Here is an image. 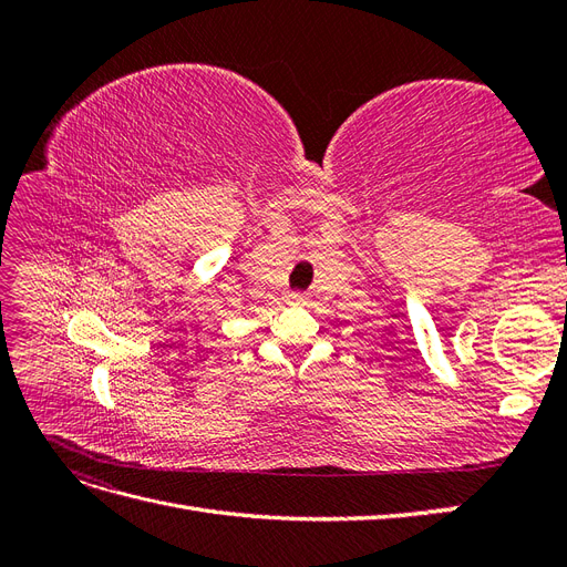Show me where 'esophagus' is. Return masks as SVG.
I'll use <instances>...</instances> for the list:
<instances>
[{"label":"esophagus","instance_id":"esophagus-1","mask_svg":"<svg viewBox=\"0 0 567 567\" xmlns=\"http://www.w3.org/2000/svg\"><path fill=\"white\" fill-rule=\"evenodd\" d=\"M290 300H293V302H307V296L300 293V290H296V293H290Z\"/></svg>","mask_w":567,"mask_h":567}]
</instances>
